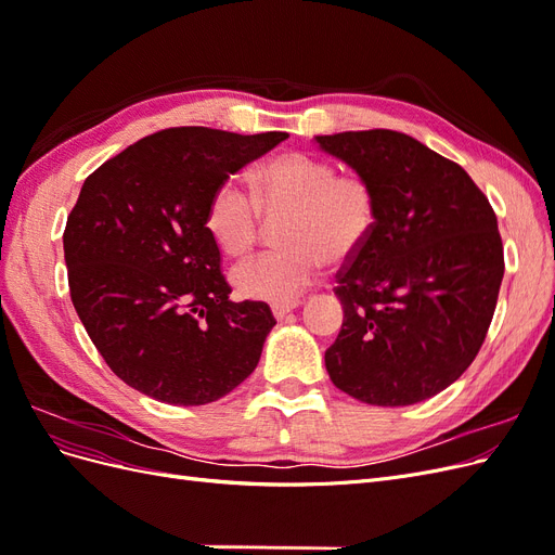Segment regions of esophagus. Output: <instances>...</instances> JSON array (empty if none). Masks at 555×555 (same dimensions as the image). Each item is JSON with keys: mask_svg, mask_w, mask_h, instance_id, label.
Here are the masks:
<instances>
[{"mask_svg": "<svg viewBox=\"0 0 555 555\" xmlns=\"http://www.w3.org/2000/svg\"><path fill=\"white\" fill-rule=\"evenodd\" d=\"M300 306V300H275V304L271 306V310H273V314H275V319H282L284 314H289L292 310H296Z\"/></svg>", "mask_w": 555, "mask_h": 555, "instance_id": "obj_1", "label": "esophagus"}]
</instances>
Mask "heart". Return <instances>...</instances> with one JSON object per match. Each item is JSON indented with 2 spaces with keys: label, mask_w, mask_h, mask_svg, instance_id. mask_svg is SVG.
<instances>
[{
  "label": "heart",
  "mask_w": 555,
  "mask_h": 555,
  "mask_svg": "<svg viewBox=\"0 0 555 555\" xmlns=\"http://www.w3.org/2000/svg\"><path fill=\"white\" fill-rule=\"evenodd\" d=\"M251 190L222 180L206 206V229L229 257H241L257 243L263 215L284 217L278 229L284 247L231 268V284L245 298H294L324 261L338 266L354 259L377 227L375 184L361 173H338L331 162L308 153L271 159Z\"/></svg>",
  "instance_id": "b5f03b06"
}]
</instances>
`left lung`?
Masks as SVG:
<instances>
[{"mask_svg":"<svg viewBox=\"0 0 555 555\" xmlns=\"http://www.w3.org/2000/svg\"><path fill=\"white\" fill-rule=\"evenodd\" d=\"M375 184L371 241L335 275L345 319L326 349L340 391L414 405L475 361L498 304L505 255L489 198L456 162L391 129L317 137Z\"/></svg>","mask_w":555,"mask_h":555,"instance_id":"left-lung-1","label":"left lung"}]
</instances>
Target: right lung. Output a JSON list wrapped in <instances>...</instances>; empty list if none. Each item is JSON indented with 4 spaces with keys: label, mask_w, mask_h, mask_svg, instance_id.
<instances>
[{
    "label": "right lung",
    "mask_w": 555,
    "mask_h": 555,
    "mask_svg": "<svg viewBox=\"0 0 555 555\" xmlns=\"http://www.w3.org/2000/svg\"><path fill=\"white\" fill-rule=\"evenodd\" d=\"M287 137L171 127L82 182L64 229L69 292L99 354L131 389L206 405L257 367L275 319L261 300H229L206 206L217 184Z\"/></svg>",
    "instance_id": "obj_1"
}]
</instances>
